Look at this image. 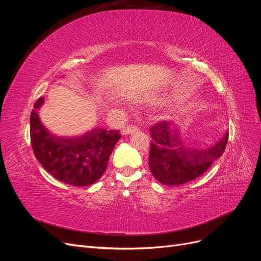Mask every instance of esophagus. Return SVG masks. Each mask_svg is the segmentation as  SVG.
Here are the masks:
<instances>
[{
    "label": "esophagus",
    "instance_id": "esophagus-1",
    "mask_svg": "<svg viewBox=\"0 0 261 261\" xmlns=\"http://www.w3.org/2000/svg\"><path fill=\"white\" fill-rule=\"evenodd\" d=\"M137 130H138L137 126H135V125H127V126H126V127L123 128L122 133H123V135H129V134H134V133H136Z\"/></svg>",
    "mask_w": 261,
    "mask_h": 261
}]
</instances>
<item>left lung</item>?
<instances>
[{
	"instance_id": "obj_1",
	"label": "left lung",
	"mask_w": 261,
	"mask_h": 261,
	"mask_svg": "<svg viewBox=\"0 0 261 261\" xmlns=\"http://www.w3.org/2000/svg\"><path fill=\"white\" fill-rule=\"evenodd\" d=\"M149 169L160 183L169 186L185 184L202 175L212 163L223 154L228 133L208 149H192L184 146L179 133L168 121L150 127Z\"/></svg>"
}]
</instances>
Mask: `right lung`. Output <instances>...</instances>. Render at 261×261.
<instances>
[{
	"mask_svg": "<svg viewBox=\"0 0 261 261\" xmlns=\"http://www.w3.org/2000/svg\"><path fill=\"white\" fill-rule=\"evenodd\" d=\"M42 105L41 97L30 115V140L37 160L63 183L73 186L96 183L107 170L110 155L121 138L120 132L97 128L81 137H57L39 118L37 109Z\"/></svg>",
	"mask_w": 261,
	"mask_h": 261,
	"instance_id": "1",
	"label": "right lung"
}]
</instances>
